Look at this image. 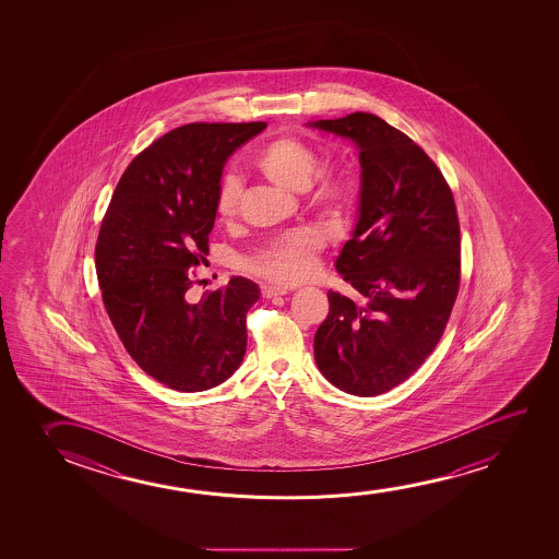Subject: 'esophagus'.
<instances>
[{
  "instance_id": "esophagus-1",
  "label": "esophagus",
  "mask_w": 559,
  "mask_h": 559,
  "mask_svg": "<svg viewBox=\"0 0 559 559\" xmlns=\"http://www.w3.org/2000/svg\"><path fill=\"white\" fill-rule=\"evenodd\" d=\"M288 288L286 286H278V284H263L261 286V294H263V298H275V296H284V294H288Z\"/></svg>"
}]
</instances>
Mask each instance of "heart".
<instances>
[{
    "mask_svg": "<svg viewBox=\"0 0 559 559\" xmlns=\"http://www.w3.org/2000/svg\"><path fill=\"white\" fill-rule=\"evenodd\" d=\"M253 166L267 177L271 183L288 191H304L311 183L317 154L304 141L281 138L263 146ZM242 185L235 176H225L215 191V215L229 222L238 210ZM344 197V187L336 177L321 176L313 187V204L324 212H332ZM319 250V238L311 233H294L261 246L248 260V267L267 275L278 283H298L306 278L314 265V253Z\"/></svg>",
    "mask_w": 559,
    "mask_h": 559,
    "instance_id": "heart-1",
    "label": "heart"
}]
</instances>
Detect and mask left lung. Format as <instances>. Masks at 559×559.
I'll use <instances>...</instances> for the list:
<instances>
[{"label":"left lung","instance_id":"8db88e82","mask_svg":"<svg viewBox=\"0 0 559 559\" xmlns=\"http://www.w3.org/2000/svg\"><path fill=\"white\" fill-rule=\"evenodd\" d=\"M359 151V215L336 271L359 301L329 292L314 362L337 390L374 397L436 349L460 284V225L451 189L428 154L382 118L353 112L307 123Z\"/></svg>","mask_w":559,"mask_h":559}]
</instances>
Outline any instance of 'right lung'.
I'll list each match as a JSON object with an SVG mask.
<instances>
[{"label": "right lung", "mask_w": 559, "mask_h": 559, "mask_svg": "<svg viewBox=\"0 0 559 559\" xmlns=\"http://www.w3.org/2000/svg\"><path fill=\"white\" fill-rule=\"evenodd\" d=\"M265 122L187 123L156 139L116 185L95 246L108 317L131 359L169 390H210L246 353V313L260 286L230 276L189 301L192 267L206 261L225 162Z\"/></svg>", "instance_id": "add662e5"}]
</instances>
